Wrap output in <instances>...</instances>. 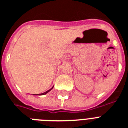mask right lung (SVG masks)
Segmentation results:
<instances>
[{
    "mask_svg": "<svg viewBox=\"0 0 128 128\" xmlns=\"http://www.w3.org/2000/svg\"><path fill=\"white\" fill-rule=\"evenodd\" d=\"M53 87H54V86H53ZM53 87L52 88H50V90H48V91H46V92H44V93H42V94H35V95H38V96H42V95H45V94H46L48 93V92H49L50 91V90H51L52 89V88H53Z\"/></svg>",
    "mask_w": 128,
    "mask_h": 128,
    "instance_id": "obj_1",
    "label": "right lung"
}]
</instances>
